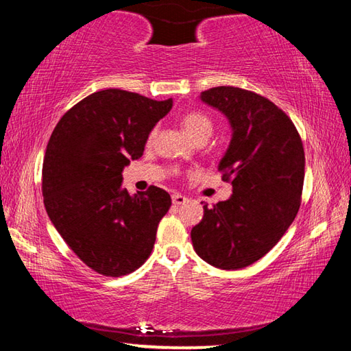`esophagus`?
I'll use <instances>...</instances> for the list:
<instances>
[{
    "instance_id": "34e87169",
    "label": "esophagus",
    "mask_w": 351,
    "mask_h": 351,
    "mask_svg": "<svg viewBox=\"0 0 351 351\" xmlns=\"http://www.w3.org/2000/svg\"><path fill=\"white\" fill-rule=\"evenodd\" d=\"M187 198L186 197H182V195H180V193H173L171 195V203H173L175 206H181V204H184V203H187Z\"/></svg>"
}]
</instances>
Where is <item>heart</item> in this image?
<instances>
[{
  "label": "heart",
  "instance_id": "obj_1",
  "mask_svg": "<svg viewBox=\"0 0 351 351\" xmlns=\"http://www.w3.org/2000/svg\"><path fill=\"white\" fill-rule=\"evenodd\" d=\"M182 127L195 142L207 141L213 133L212 119L209 116H206L204 112H198V111L187 112V114L182 117ZM154 136H156V130H153L150 133L148 141L152 142L154 139Z\"/></svg>",
  "mask_w": 351,
  "mask_h": 351
}]
</instances>
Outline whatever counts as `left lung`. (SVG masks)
Wrapping results in <instances>:
<instances>
[{
    "label": "left lung",
    "instance_id": "8db88e82",
    "mask_svg": "<svg viewBox=\"0 0 351 351\" xmlns=\"http://www.w3.org/2000/svg\"><path fill=\"white\" fill-rule=\"evenodd\" d=\"M234 130L218 165L232 197L203 206L192 229L193 249L219 269H241L274 247L299 212L305 178L300 134L283 110L260 94L235 86L201 93Z\"/></svg>",
    "mask_w": 351,
    "mask_h": 351
}]
</instances>
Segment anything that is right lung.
Returning <instances> with one entry per match:
<instances>
[{
	"label": "right lung",
	"mask_w": 351,
	"mask_h": 351,
	"mask_svg": "<svg viewBox=\"0 0 351 351\" xmlns=\"http://www.w3.org/2000/svg\"><path fill=\"white\" fill-rule=\"evenodd\" d=\"M171 105L117 88L93 93L64 112L47 142L46 212L71 251L99 274L127 276L153 251L171 198L156 186L130 197L122 170L142 156Z\"/></svg>",
	"instance_id": "right-lung-1"
}]
</instances>
